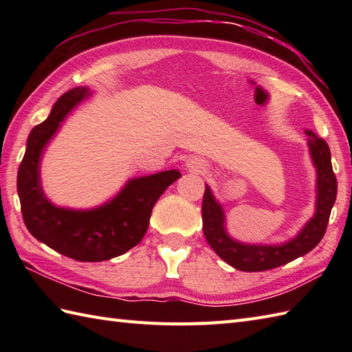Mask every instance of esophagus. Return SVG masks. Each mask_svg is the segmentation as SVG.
<instances>
[{
  "label": "esophagus",
  "mask_w": 352,
  "mask_h": 352,
  "mask_svg": "<svg viewBox=\"0 0 352 352\" xmlns=\"http://www.w3.org/2000/svg\"><path fill=\"white\" fill-rule=\"evenodd\" d=\"M186 164H188V169L192 170V172H195V174H201V172H204L207 169L206 162L201 160V159H197V157H192V159L186 162Z\"/></svg>",
  "instance_id": "34e87169"
}]
</instances>
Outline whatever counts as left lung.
<instances>
[{
    "mask_svg": "<svg viewBox=\"0 0 352 352\" xmlns=\"http://www.w3.org/2000/svg\"><path fill=\"white\" fill-rule=\"evenodd\" d=\"M307 142L318 172V197L315 216L292 241L281 245H246L233 241L226 231V216L210 188L206 184L203 198V230L208 245L228 265L246 272H260L286 265L310 252L324 237L331 208L338 195V180L331 166V153L324 139L313 131Z\"/></svg>",
    "mask_w": 352,
    "mask_h": 352,
    "instance_id": "left-lung-1",
    "label": "left lung"
}]
</instances>
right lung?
Segmentation results:
<instances>
[{
  "mask_svg": "<svg viewBox=\"0 0 352 352\" xmlns=\"http://www.w3.org/2000/svg\"><path fill=\"white\" fill-rule=\"evenodd\" d=\"M89 95L87 87L63 94L50 116L30 133L18 169V195L25 227L37 241L74 260L104 261L121 256L142 241L157 199L182 174L172 169L133 178L113 199L92 210L51 204L41 186L42 151L66 115Z\"/></svg>",
  "mask_w": 352,
  "mask_h": 352,
  "instance_id": "add662e5",
  "label": "right lung"
}]
</instances>
